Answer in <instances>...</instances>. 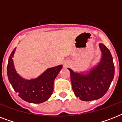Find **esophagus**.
<instances>
[{"mask_svg":"<svg viewBox=\"0 0 122 122\" xmlns=\"http://www.w3.org/2000/svg\"><path fill=\"white\" fill-rule=\"evenodd\" d=\"M68 65H69V63H65V64H64V66H65L66 67V66H68Z\"/></svg>","mask_w":122,"mask_h":122,"instance_id":"1","label":"esophagus"}]
</instances>
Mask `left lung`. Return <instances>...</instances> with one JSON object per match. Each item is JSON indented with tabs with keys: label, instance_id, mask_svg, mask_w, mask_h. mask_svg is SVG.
<instances>
[{
	"label": "left lung",
	"instance_id": "left-lung-1",
	"mask_svg": "<svg viewBox=\"0 0 122 122\" xmlns=\"http://www.w3.org/2000/svg\"><path fill=\"white\" fill-rule=\"evenodd\" d=\"M101 52L100 61L87 71L70 72L73 91L76 97L84 101L97 100L108 91L113 80L115 67L110 50L104 44H99Z\"/></svg>",
	"mask_w": 122,
	"mask_h": 122
}]
</instances>
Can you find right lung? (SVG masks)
I'll return each mask as SVG.
<instances>
[{"label":"right lung","mask_w":122,"mask_h":122,"mask_svg":"<svg viewBox=\"0 0 122 122\" xmlns=\"http://www.w3.org/2000/svg\"><path fill=\"white\" fill-rule=\"evenodd\" d=\"M15 48L9 57L7 76L9 81L18 96L24 101L30 103L39 104L50 98L54 89V81L63 68L61 65L47 68L41 75L27 80L18 74L14 65L13 57Z\"/></svg>","instance_id":"add662e5"}]
</instances>
